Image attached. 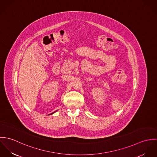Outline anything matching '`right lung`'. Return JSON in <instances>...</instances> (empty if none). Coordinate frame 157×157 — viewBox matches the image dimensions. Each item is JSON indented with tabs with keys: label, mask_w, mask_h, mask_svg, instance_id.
Wrapping results in <instances>:
<instances>
[{
	"label": "right lung",
	"mask_w": 157,
	"mask_h": 157,
	"mask_svg": "<svg viewBox=\"0 0 157 157\" xmlns=\"http://www.w3.org/2000/svg\"><path fill=\"white\" fill-rule=\"evenodd\" d=\"M54 112H56V111H54V112H53V113H54ZM51 113V114H52V113Z\"/></svg>",
	"instance_id": "obj_1"
}]
</instances>
